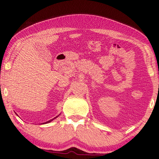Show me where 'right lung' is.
I'll list each match as a JSON object with an SVG mask.
<instances>
[{
  "instance_id": "add662e5",
  "label": "right lung",
  "mask_w": 159,
  "mask_h": 159,
  "mask_svg": "<svg viewBox=\"0 0 159 159\" xmlns=\"http://www.w3.org/2000/svg\"><path fill=\"white\" fill-rule=\"evenodd\" d=\"M56 117H57V116H56ZM56 117H55V118H56ZM54 120V119H52V120H48V122H46V123H50V122H51V121H52V120Z\"/></svg>"
}]
</instances>
